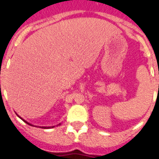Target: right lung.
Instances as JSON below:
<instances>
[{
  "label": "right lung",
  "instance_id": "1",
  "mask_svg": "<svg viewBox=\"0 0 159 159\" xmlns=\"http://www.w3.org/2000/svg\"><path fill=\"white\" fill-rule=\"evenodd\" d=\"M16 115H17V116H19V118H20V119H21V120H23V121H24V122L26 123V124H28V125H31V126H34V125H32V124H30V123L27 122V121H26V120H24V119H23V118H21V117H20V116H19V115H18V114H16ZM60 124H58V125H60ZM35 127H37V126H35ZM39 128H55V126H52V127H39Z\"/></svg>",
  "mask_w": 159,
  "mask_h": 159
}]
</instances>
